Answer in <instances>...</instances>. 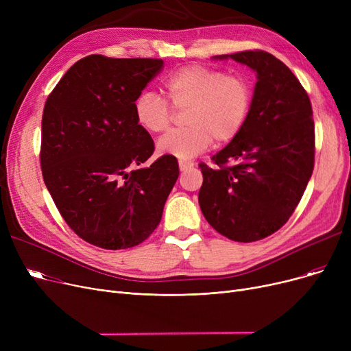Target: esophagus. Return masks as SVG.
Listing matches in <instances>:
<instances>
[{
  "label": "esophagus",
  "mask_w": 351,
  "mask_h": 351,
  "mask_svg": "<svg viewBox=\"0 0 351 351\" xmlns=\"http://www.w3.org/2000/svg\"><path fill=\"white\" fill-rule=\"evenodd\" d=\"M192 168H193V163L192 162L179 160V169H180V172H186V171H189Z\"/></svg>",
  "instance_id": "34e87169"
}]
</instances>
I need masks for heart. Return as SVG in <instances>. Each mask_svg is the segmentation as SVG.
I'll return each mask as SVG.
<instances>
[{"instance_id":"heart-1","label":"heart","mask_w":351,"mask_h":351,"mask_svg":"<svg viewBox=\"0 0 351 351\" xmlns=\"http://www.w3.org/2000/svg\"><path fill=\"white\" fill-rule=\"evenodd\" d=\"M169 105L154 92H143L135 101L138 123L151 134L168 129L175 112H184L185 129H175L158 141V151L180 160L204 154L212 145L232 142L245 128L253 104L250 82L225 71L186 65L163 84Z\"/></svg>"}]
</instances>
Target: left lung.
<instances>
[{
    "mask_svg": "<svg viewBox=\"0 0 351 351\" xmlns=\"http://www.w3.org/2000/svg\"><path fill=\"white\" fill-rule=\"evenodd\" d=\"M215 58L247 65L257 82L242 132L212 156L216 166L199 163V205L220 234L256 242L287 222L306 191L315 168L313 109L306 89L274 55L254 49Z\"/></svg>",
    "mask_w": 351,
    "mask_h": 351,
    "instance_id": "8db88e82",
    "label": "left lung"
}]
</instances>
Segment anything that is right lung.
<instances>
[{"mask_svg": "<svg viewBox=\"0 0 351 351\" xmlns=\"http://www.w3.org/2000/svg\"><path fill=\"white\" fill-rule=\"evenodd\" d=\"M162 66L155 58L88 55L47 98L40 152L45 186L66 225L94 246L119 250L146 241L179 176L169 155L136 169L155 146L136 121L135 101Z\"/></svg>", "mask_w": 351, "mask_h": 351, "instance_id": "add662e5", "label": "right lung"}]
</instances>
